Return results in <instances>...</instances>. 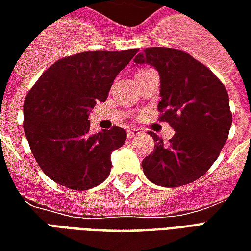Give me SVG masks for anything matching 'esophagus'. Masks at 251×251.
<instances>
[{"label": "esophagus", "mask_w": 251, "mask_h": 251, "mask_svg": "<svg viewBox=\"0 0 251 251\" xmlns=\"http://www.w3.org/2000/svg\"><path fill=\"white\" fill-rule=\"evenodd\" d=\"M140 134H141L140 129H129V130H127V137H129V138H134V137L140 136Z\"/></svg>", "instance_id": "34e87169"}]
</instances>
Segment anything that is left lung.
Listing matches in <instances>:
<instances>
[{
    "label": "left lung",
    "instance_id": "1",
    "mask_svg": "<svg viewBox=\"0 0 251 251\" xmlns=\"http://www.w3.org/2000/svg\"><path fill=\"white\" fill-rule=\"evenodd\" d=\"M134 63L160 74L158 120L175 130L168 145L151 131L156 145L142 161L144 174L161 187L189 184L211 168L227 141L232 114L226 87L210 68L175 48L151 47Z\"/></svg>",
    "mask_w": 251,
    "mask_h": 251
}]
</instances>
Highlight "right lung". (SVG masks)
Here are the masks:
<instances>
[{"label":"right lung","instance_id":"right-lung-1","mask_svg":"<svg viewBox=\"0 0 251 251\" xmlns=\"http://www.w3.org/2000/svg\"><path fill=\"white\" fill-rule=\"evenodd\" d=\"M138 50L90 51L53 63L24 100V131L43 172L57 184L84 191L107 179L111 152L126 141V131L90 134L88 113L104 102L117 75Z\"/></svg>","mask_w":251,"mask_h":251}]
</instances>
